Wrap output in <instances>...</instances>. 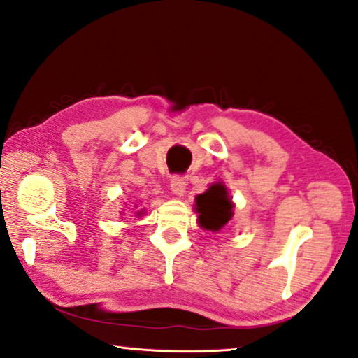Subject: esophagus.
I'll use <instances>...</instances> for the list:
<instances>
[{"instance_id": "esophagus-1", "label": "esophagus", "mask_w": 358, "mask_h": 358, "mask_svg": "<svg viewBox=\"0 0 358 358\" xmlns=\"http://www.w3.org/2000/svg\"><path fill=\"white\" fill-rule=\"evenodd\" d=\"M170 189H172V193L175 196L181 197L185 194L186 189V180L183 177H173L172 181H170Z\"/></svg>"}]
</instances>
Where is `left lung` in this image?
Listing matches in <instances>:
<instances>
[{
	"mask_svg": "<svg viewBox=\"0 0 358 358\" xmlns=\"http://www.w3.org/2000/svg\"><path fill=\"white\" fill-rule=\"evenodd\" d=\"M194 201L197 225L206 231L218 233L234 215V202L222 181L212 183L204 193L197 194Z\"/></svg>",
	"mask_w": 358,
	"mask_h": 358,
	"instance_id": "obj_1",
	"label": "left lung"
}]
</instances>
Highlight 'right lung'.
I'll list each match as a JSON object with an SVG mask.
<instances>
[{"instance_id":"obj_1","label":"right lung","mask_w":358,"mask_h":358,"mask_svg":"<svg viewBox=\"0 0 358 358\" xmlns=\"http://www.w3.org/2000/svg\"><path fill=\"white\" fill-rule=\"evenodd\" d=\"M135 207H136V206H135ZM145 212H146V210H145V209H141V210H138V212H136V215H138V217H141V215H145Z\"/></svg>"}]
</instances>
